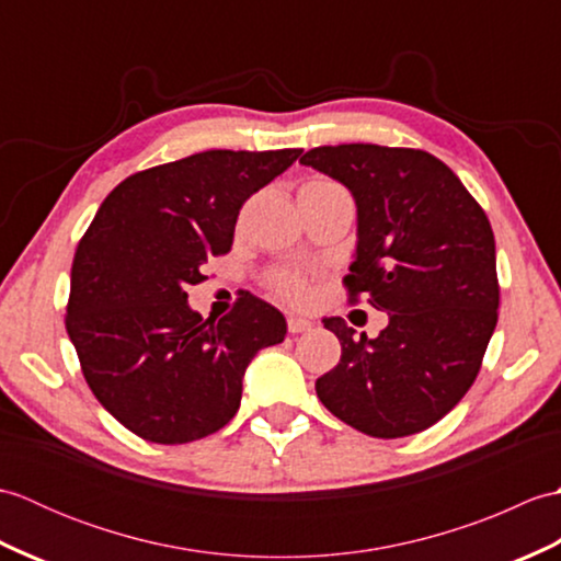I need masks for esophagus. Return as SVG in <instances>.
<instances>
[{
  "instance_id": "34e87169",
  "label": "esophagus",
  "mask_w": 561,
  "mask_h": 561,
  "mask_svg": "<svg viewBox=\"0 0 561 561\" xmlns=\"http://www.w3.org/2000/svg\"><path fill=\"white\" fill-rule=\"evenodd\" d=\"M287 328H289V332H308V330L313 328V323H311V320L301 318V316H289L287 318Z\"/></svg>"
}]
</instances>
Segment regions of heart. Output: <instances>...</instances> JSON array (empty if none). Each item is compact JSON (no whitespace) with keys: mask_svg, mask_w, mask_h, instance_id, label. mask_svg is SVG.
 <instances>
[{"mask_svg":"<svg viewBox=\"0 0 561 561\" xmlns=\"http://www.w3.org/2000/svg\"><path fill=\"white\" fill-rule=\"evenodd\" d=\"M313 185H335L332 181H325V178H316V181H308ZM277 289L287 296V299H294V301H301L306 296V284L299 279V277H282L277 282Z\"/></svg>","mask_w":561,"mask_h":561,"instance_id":"obj_1","label":"heart"}]
</instances>
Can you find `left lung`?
Returning <instances> with one entry per match:
<instances>
[{
  "mask_svg": "<svg viewBox=\"0 0 561 561\" xmlns=\"http://www.w3.org/2000/svg\"><path fill=\"white\" fill-rule=\"evenodd\" d=\"M304 165L356 202V253L344 277L388 328L354 335L325 318L340 364L316 380L320 402L376 438L420 434L446 416L480 374L496 328L499 282L490 219L460 178L422 149L316 147Z\"/></svg>",
  "mask_w": 561,
  "mask_h": 561,
  "instance_id": "1",
  "label": "left lung"
}]
</instances>
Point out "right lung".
<instances>
[{"label":"right lung","mask_w":561,"mask_h":561,"mask_svg":"<svg viewBox=\"0 0 561 561\" xmlns=\"http://www.w3.org/2000/svg\"><path fill=\"white\" fill-rule=\"evenodd\" d=\"M299 157L211 149L129 175L103 199L71 262L65 325L93 396L133 434L173 446L219 432L250 359L287 335L253 294L205 320L185 289L231 250L243 202Z\"/></svg>","instance_id":"obj_1"}]
</instances>
